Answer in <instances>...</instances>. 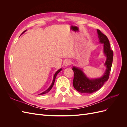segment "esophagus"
Segmentation results:
<instances>
[{"instance_id": "esophagus-1", "label": "esophagus", "mask_w": 127, "mask_h": 127, "mask_svg": "<svg viewBox=\"0 0 127 127\" xmlns=\"http://www.w3.org/2000/svg\"><path fill=\"white\" fill-rule=\"evenodd\" d=\"M71 64V61L69 60H66V61H65L64 62V66H66V67H67V66H69V65H70Z\"/></svg>"}]
</instances>
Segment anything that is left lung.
Returning a JSON list of instances; mask_svg holds the SVG:
<instances>
[{"label":"left lung","instance_id":"left-lung-1","mask_svg":"<svg viewBox=\"0 0 127 127\" xmlns=\"http://www.w3.org/2000/svg\"><path fill=\"white\" fill-rule=\"evenodd\" d=\"M99 42L103 45V52L106 57L104 65L106 69L104 74L100 78L89 79L83 72L81 69L73 67L72 69L74 72L73 86L79 93L91 94L99 90L109 78L110 72L112 67L113 52L111 49L109 41L107 36L100 30H97Z\"/></svg>","mask_w":127,"mask_h":127}]
</instances>
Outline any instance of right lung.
<instances>
[{
    "mask_svg": "<svg viewBox=\"0 0 127 127\" xmlns=\"http://www.w3.org/2000/svg\"><path fill=\"white\" fill-rule=\"evenodd\" d=\"M26 30H25V31H24L23 32L22 34H23V33H24L25 31H26ZM62 70V69H59L58 70V71H57V72L55 73V75H54V76H53V81H52V84H51V85H50V86L48 89L46 90V91H45L44 92H42V93H41V94H39V95H42V94H46V93H48V92L50 91L51 90V88H52V87H53V85H54V83H55V79H56V76H57V75H58V73Z\"/></svg>",
    "mask_w": 127,
    "mask_h": 127,
    "instance_id": "right-lung-1",
    "label": "right lung"
}]
</instances>
